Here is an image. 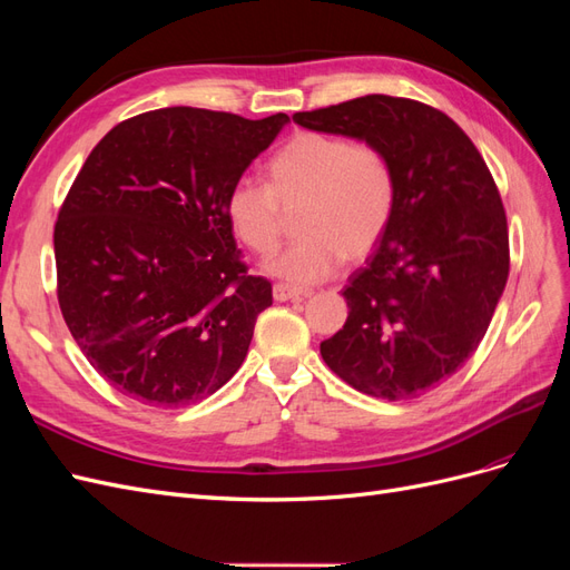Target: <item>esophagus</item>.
Returning a JSON list of instances; mask_svg holds the SVG:
<instances>
[{
  "label": "esophagus",
  "instance_id": "esophagus-1",
  "mask_svg": "<svg viewBox=\"0 0 570 570\" xmlns=\"http://www.w3.org/2000/svg\"><path fill=\"white\" fill-rule=\"evenodd\" d=\"M308 297L306 289H297V287H289V285H273V299L275 302H287V299H304Z\"/></svg>",
  "mask_w": 570,
  "mask_h": 570
}]
</instances>
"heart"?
Masks as SVG:
<instances>
[{
  "instance_id": "1",
  "label": "heart",
  "mask_w": 570,
  "mask_h": 570,
  "mask_svg": "<svg viewBox=\"0 0 570 570\" xmlns=\"http://www.w3.org/2000/svg\"><path fill=\"white\" fill-rule=\"evenodd\" d=\"M302 235L266 264L292 285L321 283L381 243L396 206V174L383 147L333 132H299L268 161V185L237 178L226 195L235 237L254 254L281 245L285 212Z\"/></svg>"
}]
</instances>
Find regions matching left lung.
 Here are the masks:
<instances>
[{"mask_svg": "<svg viewBox=\"0 0 570 570\" xmlns=\"http://www.w3.org/2000/svg\"><path fill=\"white\" fill-rule=\"evenodd\" d=\"M292 120L383 147L394 166L390 228L350 275L347 323L321 342V356L358 392L419 396L478 350L509 278L507 214L490 168L450 116L416 99L366 95Z\"/></svg>", "mask_w": 570, "mask_h": 570, "instance_id": "1", "label": "left lung"}]
</instances>
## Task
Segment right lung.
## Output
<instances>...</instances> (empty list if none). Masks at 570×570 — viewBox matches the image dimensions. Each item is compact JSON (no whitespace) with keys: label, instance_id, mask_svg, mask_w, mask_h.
<instances>
[{"label":"right lung","instance_id":"right-lung-1","mask_svg":"<svg viewBox=\"0 0 570 570\" xmlns=\"http://www.w3.org/2000/svg\"><path fill=\"white\" fill-rule=\"evenodd\" d=\"M287 120L157 109L111 128L82 164L55 226L57 297L118 392L178 409L243 366L273 292L247 273L226 195Z\"/></svg>","mask_w":570,"mask_h":570}]
</instances>
